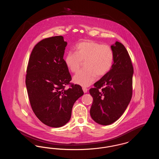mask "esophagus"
I'll return each mask as SVG.
<instances>
[{"label": "esophagus", "instance_id": "esophagus-1", "mask_svg": "<svg viewBox=\"0 0 159 159\" xmlns=\"http://www.w3.org/2000/svg\"><path fill=\"white\" fill-rule=\"evenodd\" d=\"M82 89H83L84 93H86V92H88V89H87L86 88H85V87H83V88H82Z\"/></svg>", "mask_w": 159, "mask_h": 159}]
</instances>
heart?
<instances>
[{
  "instance_id": "b5f03b06",
  "label": "heart",
  "mask_w": 159,
  "mask_h": 159,
  "mask_svg": "<svg viewBox=\"0 0 159 159\" xmlns=\"http://www.w3.org/2000/svg\"><path fill=\"white\" fill-rule=\"evenodd\" d=\"M75 52H67L64 57V63L71 72L77 73L84 62L86 69L73 77L74 82L81 86L91 85L97 76H105L113 67L114 53L110 46L88 40L77 43Z\"/></svg>"
}]
</instances>
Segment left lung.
<instances>
[{
  "label": "left lung",
  "instance_id": "left-lung-1",
  "mask_svg": "<svg viewBox=\"0 0 159 159\" xmlns=\"http://www.w3.org/2000/svg\"><path fill=\"white\" fill-rule=\"evenodd\" d=\"M111 47L114 53L113 67L89 90L93 101L90 110L91 117L102 125L117 120L128 107L132 95L134 68L128 52L119 42Z\"/></svg>",
  "mask_w": 159,
  "mask_h": 159
}]
</instances>
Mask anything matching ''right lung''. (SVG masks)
<instances>
[{"label":"right lung","instance_id":"add662e5","mask_svg":"<svg viewBox=\"0 0 159 159\" xmlns=\"http://www.w3.org/2000/svg\"><path fill=\"white\" fill-rule=\"evenodd\" d=\"M67 43L61 36L46 38L34 47L27 68L25 84L32 110L46 125L60 128L70 120L82 87L70 84L71 76L63 59Z\"/></svg>","mask_w":159,"mask_h":159}]
</instances>
